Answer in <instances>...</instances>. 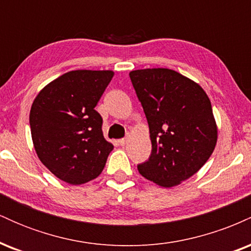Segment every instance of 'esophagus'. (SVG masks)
Instances as JSON below:
<instances>
[{"mask_svg": "<svg viewBox=\"0 0 251 251\" xmlns=\"http://www.w3.org/2000/svg\"><path fill=\"white\" fill-rule=\"evenodd\" d=\"M127 140H128V135H127V137L123 138V139H120V140H119V144H120V145H122V146L126 145V143H127Z\"/></svg>", "mask_w": 251, "mask_h": 251, "instance_id": "1", "label": "esophagus"}]
</instances>
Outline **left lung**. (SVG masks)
I'll list each match as a JSON object with an SVG mask.
<instances>
[{"instance_id": "1", "label": "left lung", "mask_w": 251, "mask_h": 251, "mask_svg": "<svg viewBox=\"0 0 251 251\" xmlns=\"http://www.w3.org/2000/svg\"><path fill=\"white\" fill-rule=\"evenodd\" d=\"M148 119L152 151L139 174L164 188L178 185L214 152L217 127L211 102L198 83L168 68L129 73Z\"/></svg>"}]
</instances>
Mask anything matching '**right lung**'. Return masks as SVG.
Listing matches in <instances>:
<instances>
[{
  "mask_svg": "<svg viewBox=\"0 0 251 251\" xmlns=\"http://www.w3.org/2000/svg\"><path fill=\"white\" fill-rule=\"evenodd\" d=\"M112 77V71L68 72L48 83L31 105L29 124L37 157L72 185L97 178L113 150L94 109Z\"/></svg>",
  "mask_w": 251,
  "mask_h": 251,
  "instance_id": "1",
  "label": "right lung"
}]
</instances>
